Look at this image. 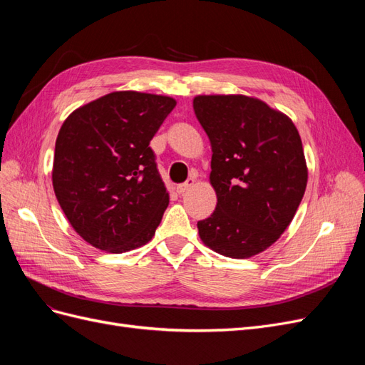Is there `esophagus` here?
I'll use <instances>...</instances> for the list:
<instances>
[{"label": "esophagus", "instance_id": "34e87169", "mask_svg": "<svg viewBox=\"0 0 365 365\" xmlns=\"http://www.w3.org/2000/svg\"><path fill=\"white\" fill-rule=\"evenodd\" d=\"M193 184H195V176H190V178L187 180L185 182H182V184H180L178 187H176V192H178L180 195H182L184 192L189 190L190 187H193Z\"/></svg>", "mask_w": 365, "mask_h": 365}]
</instances>
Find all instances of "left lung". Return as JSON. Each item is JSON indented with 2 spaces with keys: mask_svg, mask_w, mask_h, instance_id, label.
I'll use <instances>...</instances> for the list:
<instances>
[{
  "mask_svg": "<svg viewBox=\"0 0 365 365\" xmlns=\"http://www.w3.org/2000/svg\"><path fill=\"white\" fill-rule=\"evenodd\" d=\"M195 115L212 145L217 204L197 222L204 244L233 259L271 247L288 228L307 184L292 120L247 96H197Z\"/></svg>",
  "mask_w": 365,
  "mask_h": 365,
  "instance_id": "1",
  "label": "left lung"
}]
</instances>
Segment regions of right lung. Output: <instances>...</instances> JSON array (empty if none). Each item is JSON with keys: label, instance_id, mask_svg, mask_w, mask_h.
Returning <instances> with one entry per match:
<instances>
[{"label": "right lung", "instance_id": "1", "mask_svg": "<svg viewBox=\"0 0 365 365\" xmlns=\"http://www.w3.org/2000/svg\"><path fill=\"white\" fill-rule=\"evenodd\" d=\"M175 105L165 96L117 91L63 121L53 189L88 244L118 254L146 245L155 235L169 193L149 143Z\"/></svg>", "mask_w": 365, "mask_h": 365}]
</instances>
